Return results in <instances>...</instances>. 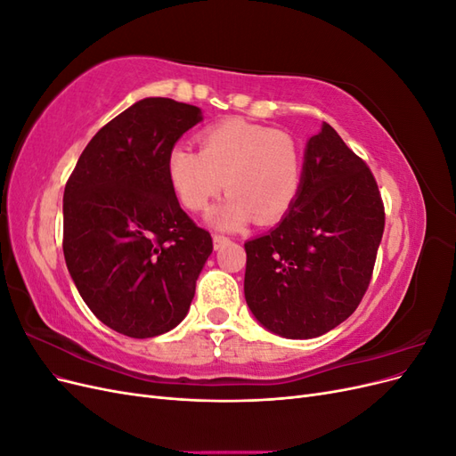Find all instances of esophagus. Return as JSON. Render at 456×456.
Wrapping results in <instances>:
<instances>
[{
	"label": "esophagus",
	"mask_w": 456,
	"mask_h": 456,
	"mask_svg": "<svg viewBox=\"0 0 456 456\" xmlns=\"http://www.w3.org/2000/svg\"><path fill=\"white\" fill-rule=\"evenodd\" d=\"M228 243H230V238H226V236H213V247H215V251L223 249V247H226Z\"/></svg>",
	"instance_id": "1"
}]
</instances>
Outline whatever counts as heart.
I'll return each instance as SVG.
<instances>
[{
  "label": "heart",
  "instance_id": "b5f03b06",
  "mask_svg": "<svg viewBox=\"0 0 456 456\" xmlns=\"http://www.w3.org/2000/svg\"><path fill=\"white\" fill-rule=\"evenodd\" d=\"M167 178L190 211L207 209L220 190H230L207 223L238 230L255 216L258 223H275L291 209L300 188V156L291 136L233 118L201 131L200 151L175 144L167 154Z\"/></svg>",
  "mask_w": 456,
  "mask_h": 456
}]
</instances>
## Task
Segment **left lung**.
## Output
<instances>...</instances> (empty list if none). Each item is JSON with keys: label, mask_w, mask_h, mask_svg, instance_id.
<instances>
[{"label": "left lung", "mask_w": 456, "mask_h": 456, "mask_svg": "<svg viewBox=\"0 0 456 456\" xmlns=\"http://www.w3.org/2000/svg\"><path fill=\"white\" fill-rule=\"evenodd\" d=\"M382 232L375 176L323 123L306 142L291 209L245 243L247 306L262 327L285 338L329 333L362 302Z\"/></svg>", "instance_id": "left-lung-1"}]
</instances>
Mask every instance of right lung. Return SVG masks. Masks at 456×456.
Wrapping results in <instances>:
<instances>
[{
  "label": "right lung",
  "mask_w": 456,
  "mask_h": 456,
  "mask_svg": "<svg viewBox=\"0 0 456 456\" xmlns=\"http://www.w3.org/2000/svg\"><path fill=\"white\" fill-rule=\"evenodd\" d=\"M201 108L148 96L96 133L64 188L62 249L89 310L118 333L150 338L181 323L213 253L181 209L167 154Z\"/></svg>",
  "instance_id": "add662e5"
}]
</instances>
